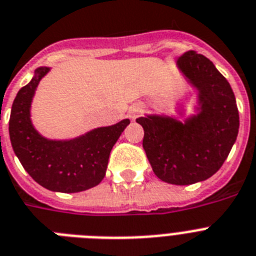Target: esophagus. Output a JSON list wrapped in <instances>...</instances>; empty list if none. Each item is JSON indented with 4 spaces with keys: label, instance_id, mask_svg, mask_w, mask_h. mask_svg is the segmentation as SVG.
I'll use <instances>...</instances> for the list:
<instances>
[{
    "label": "esophagus",
    "instance_id": "34e87169",
    "mask_svg": "<svg viewBox=\"0 0 256 256\" xmlns=\"http://www.w3.org/2000/svg\"><path fill=\"white\" fill-rule=\"evenodd\" d=\"M142 112H143L142 106H140L139 104H134V105H132V106H130V109H128V116L132 118V120H135V118L139 117V116L142 114Z\"/></svg>",
    "mask_w": 256,
    "mask_h": 256
}]
</instances>
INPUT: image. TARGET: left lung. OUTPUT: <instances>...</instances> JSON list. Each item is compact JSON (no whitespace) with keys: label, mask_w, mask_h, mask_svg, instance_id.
<instances>
[{"label":"left lung","mask_w":256,"mask_h":256,"mask_svg":"<svg viewBox=\"0 0 256 256\" xmlns=\"http://www.w3.org/2000/svg\"><path fill=\"white\" fill-rule=\"evenodd\" d=\"M178 66L198 89L200 114L186 124L159 116L136 122L144 130L143 148L154 174L170 184L189 186L221 168L238 135L240 114L232 86L208 58L189 51Z\"/></svg>","instance_id":"obj_1"}]
</instances>
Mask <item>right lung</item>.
<instances>
[{
  "mask_svg": "<svg viewBox=\"0 0 256 256\" xmlns=\"http://www.w3.org/2000/svg\"><path fill=\"white\" fill-rule=\"evenodd\" d=\"M50 68L35 70L32 80L14 100L9 134L14 152L28 175L54 192L76 193L98 186L106 172L110 151L128 120L92 130L74 140H48L35 132L30 121V105L39 81Z\"/></svg>",
  "mask_w": 256,
  "mask_h": 256,
  "instance_id": "right-lung-1",
  "label": "right lung"
}]
</instances>
